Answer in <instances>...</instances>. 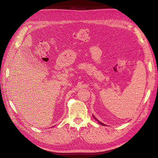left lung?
I'll use <instances>...</instances> for the list:
<instances>
[{
	"instance_id": "8db88e82",
	"label": "left lung",
	"mask_w": 158,
	"mask_h": 158,
	"mask_svg": "<svg viewBox=\"0 0 158 158\" xmlns=\"http://www.w3.org/2000/svg\"><path fill=\"white\" fill-rule=\"evenodd\" d=\"M94 118H95V120H96V121H98V123H99V124H100V125H104V124H103V123H101V122H99V121H98V119H96V118H95V117H94Z\"/></svg>"
}]
</instances>
